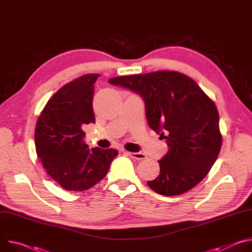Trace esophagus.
<instances>
[{"instance_id": "34e87169", "label": "esophagus", "mask_w": 252, "mask_h": 252, "mask_svg": "<svg viewBox=\"0 0 252 252\" xmlns=\"http://www.w3.org/2000/svg\"><path fill=\"white\" fill-rule=\"evenodd\" d=\"M127 154L130 156V157H132L133 159H135V160H143V159H145L146 158V155L145 154H143V153H141V152H127Z\"/></svg>"}]
</instances>
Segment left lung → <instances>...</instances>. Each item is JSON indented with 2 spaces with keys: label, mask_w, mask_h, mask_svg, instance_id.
Wrapping results in <instances>:
<instances>
[{
  "label": "left lung",
  "mask_w": 252,
  "mask_h": 252,
  "mask_svg": "<svg viewBox=\"0 0 252 252\" xmlns=\"http://www.w3.org/2000/svg\"><path fill=\"white\" fill-rule=\"evenodd\" d=\"M109 82L142 96L148 125L168 145V152L158 161L160 174L147 181L148 186L165 196L196 186L221 149L215 103L193 79L176 71L121 76Z\"/></svg>",
  "instance_id": "left-lung-1"
}]
</instances>
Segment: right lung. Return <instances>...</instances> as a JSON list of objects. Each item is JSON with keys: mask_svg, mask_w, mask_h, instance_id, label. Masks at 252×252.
Wrapping results in <instances>:
<instances>
[{"mask_svg": "<svg viewBox=\"0 0 252 252\" xmlns=\"http://www.w3.org/2000/svg\"><path fill=\"white\" fill-rule=\"evenodd\" d=\"M99 74L83 75L47 102L35 129L38 157L48 175L69 191H84L101 181L118 151L90 149L83 143V127L95 123L94 83Z\"/></svg>", "mask_w": 252, "mask_h": 252, "instance_id": "obj_1", "label": "right lung"}]
</instances>
